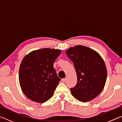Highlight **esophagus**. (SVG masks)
I'll list each match as a JSON object with an SVG mask.
<instances>
[{
  "label": "esophagus",
  "instance_id": "obj_1",
  "mask_svg": "<svg viewBox=\"0 0 122 122\" xmlns=\"http://www.w3.org/2000/svg\"><path fill=\"white\" fill-rule=\"evenodd\" d=\"M65 81H66V78H63V79H62V81H63V82H65Z\"/></svg>",
  "mask_w": 122,
  "mask_h": 122
}]
</instances>
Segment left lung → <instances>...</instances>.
<instances>
[{
    "mask_svg": "<svg viewBox=\"0 0 122 122\" xmlns=\"http://www.w3.org/2000/svg\"><path fill=\"white\" fill-rule=\"evenodd\" d=\"M74 64L77 83L71 88L72 95L83 102L93 100L105 85L107 72L104 61L97 52L88 47L76 46L66 51Z\"/></svg>",
    "mask_w": 122,
    "mask_h": 122,
    "instance_id": "1",
    "label": "left lung"
}]
</instances>
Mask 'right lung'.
<instances>
[{"label": "right lung", "mask_w": 122, "mask_h": 122, "mask_svg": "<svg viewBox=\"0 0 122 122\" xmlns=\"http://www.w3.org/2000/svg\"><path fill=\"white\" fill-rule=\"evenodd\" d=\"M61 50L44 48L30 52L20 66L19 82L23 93L29 99L43 103L52 97L61 78L53 67Z\"/></svg>", "instance_id": "right-lung-1"}]
</instances>
